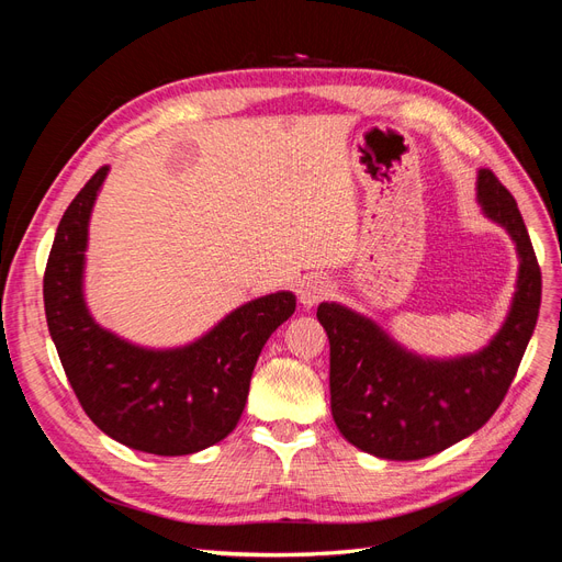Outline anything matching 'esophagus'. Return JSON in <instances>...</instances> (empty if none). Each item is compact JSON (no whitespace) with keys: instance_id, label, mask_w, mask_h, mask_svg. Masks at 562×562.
Instances as JSON below:
<instances>
[{"instance_id":"1","label":"esophagus","mask_w":562,"mask_h":562,"mask_svg":"<svg viewBox=\"0 0 562 562\" xmlns=\"http://www.w3.org/2000/svg\"><path fill=\"white\" fill-rule=\"evenodd\" d=\"M297 293H300V304H302V307L312 310V307H316L321 300H326L333 293V285H330V281L321 279V277H310L307 281L300 283V291Z\"/></svg>"}]
</instances>
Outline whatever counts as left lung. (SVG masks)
<instances>
[{"mask_svg": "<svg viewBox=\"0 0 562 562\" xmlns=\"http://www.w3.org/2000/svg\"><path fill=\"white\" fill-rule=\"evenodd\" d=\"M481 213L516 246L518 277L499 330L479 351L417 353L378 321L339 302H321L318 321L330 339V411L351 446L380 459L413 462L479 431L512 386L541 304V271L512 192L481 168Z\"/></svg>", "mask_w": 562, "mask_h": 562, "instance_id": "8db88e82", "label": "left lung"}]
</instances>
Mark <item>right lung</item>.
Segmentation results:
<instances>
[{
    "mask_svg": "<svg viewBox=\"0 0 562 562\" xmlns=\"http://www.w3.org/2000/svg\"><path fill=\"white\" fill-rule=\"evenodd\" d=\"M110 168L67 206L44 274V310L65 375L95 427L126 448L206 450L239 422L258 356L295 312L291 291L255 297L187 345L145 347L100 326L87 304L89 223Z\"/></svg>",
    "mask_w": 562,
    "mask_h": 562,
    "instance_id": "1",
    "label": "right lung"
}]
</instances>
